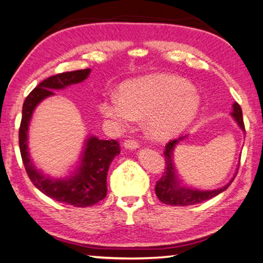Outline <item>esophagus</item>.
Returning a JSON list of instances; mask_svg holds the SVG:
<instances>
[{
  "instance_id": "esophagus-1",
  "label": "esophagus",
  "mask_w": 263,
  "mask_h": 263,
  "mask_svg": "<svg viewBox=\"0 0 263 263\" xmlns=\"http://www.w3.org/2000/svg\"><path fill=\"white\" fill-rule=\"evenodd\" d=\"M124 147L128 149H136L140 147V143H139V141H136V140H126L124 141Z\"/></svg>"
}]
</instances>
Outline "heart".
<instances>
[{
	"mask_svg": "<svg viewBox=\"0 0 263 263\" xmlns=\"http://www.w3.org/2000/svg\"><path fill=\"white\" fill-rule=\"evenodd\" d=\"M200 99L187 81L172 75H149L128 81L120 94L101 100L100 112L120 128L144 118L143 127L154 140H167L192 123Z\"/></svg>",
	"mask_w": 263,
	"mask_h": 263,
	"instance_id": "b5f03b06",
	"label": "heart"
}]
</instances>
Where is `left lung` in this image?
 <instances>
[{"label":"left lung","mask_w":263,"mask_h":263,"mask_svg":"<svg viewBox=\"0 0 263 263\" xmlns=\"http://www.w3.org/2000/svg\"><path fill=\"white\" fill-rule=\"evenodd\" d=\"M234 120L236 121L239 127L246 133L243 118H242V110L240 104L235 102L233 104V112H232ZM184 136H181L176 140H172L165 144L164 151V160H165V167L163 175L161 179L157 181L155 185V193L159 200L163 202L165 204L169 205H191V204H197L201 202L207 201L212 197L219 195L220 193L224 192L226 189L229 187V184L233 182L230 181L228 184L224 187H221L219 189H214V191H199V189L187 188L180 184V181L177 180L175 175V167H174V149L175 145L183 140Z\"/></svg>","instance_id":"8db88e82"}]
</instances>
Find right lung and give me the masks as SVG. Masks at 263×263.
Listing matches in <instances>:
<instances>
[{
    "label": "right lung",
    "mask_w": 263,
    "mask_h": 263,
    "mask_svg": "<svg viewBox=\"0 0 263 263\" xmlns=\"http://www.w3.org/2000/svg\"><path fill=\"white\" fill-rule=\"evenodd\" d=\"M90 69L67 71L46 79L24 100L22 120L18 132L20 152L29 179L40 192L50 199L74 205L90 207L107 195V173L112 159L120 154V144L116 140H99L90 136L86 140L80 165L75 173L66 179H50L35 168L28 152V128L36 106L48 96L54 95L55 89L82 82Z\"/></svg>",
    "instance_id": "right-lung-1"
}]
</instances>
